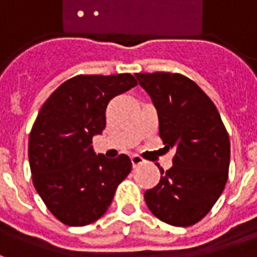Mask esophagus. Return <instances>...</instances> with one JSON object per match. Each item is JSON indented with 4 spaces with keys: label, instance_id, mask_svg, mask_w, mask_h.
I'll use <instances>...</instances> for the list:
<instances>
[{
    "label": "esophagus",
    "instance_id": "1",
    "mask_svg": "<svg viewBox=\"0 0 257 257\" xmlns=\"http://www.w3.org/2000/svg\"><path fill=\"white\" fill-rule=\"evenodd\" d=\"M131 161H132V165H134V168L140 167V165H143V164H145V162H146L145 160L142 158V157L136 156V154L131 157Z\"/></svg>",
    "mask_w": 257,
    "mask_h": 257
}]
</instances>
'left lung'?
Instances as JSON below:
<instances>
[{
  "instance_id": "obj_1",
  "label": "left lung",
  "mask_w": 257,
  "mask_h": 257,
  "mask_svg": "<svg viewBox=\"0 0 257 257\" xmlns=\"http://www.w3.org/2000/svg\"><path fill=\"white\" fill-rule=\"evenodd\" d=\"M158 112L160 138L176 151L173 167L145 193L151 213L189 227L208 215L228 179L230 139L217 108L194 81L178 73L135 74Z\"/></svg>"
}]
</instances>
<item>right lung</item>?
Masks as SVG:
<instances>
[{"label": "right lung", "instance_id": "obj_1", "mask_svg": "<svg viewBox=\"0 0 257 257\" xmlns=\"http://www.w3.org/2000/svg\"><path fill=\"white\" fill-rule=\"evenodd\" d=\"M138 85L132 74L75 75L49 96L29 138L37 193L58 220L86 226L106 213L132 169L128 156H96L92 138L106 126L108 101Z\"/></svg>", "mask_w": 257, "mask_h": 257}]
</instances>
